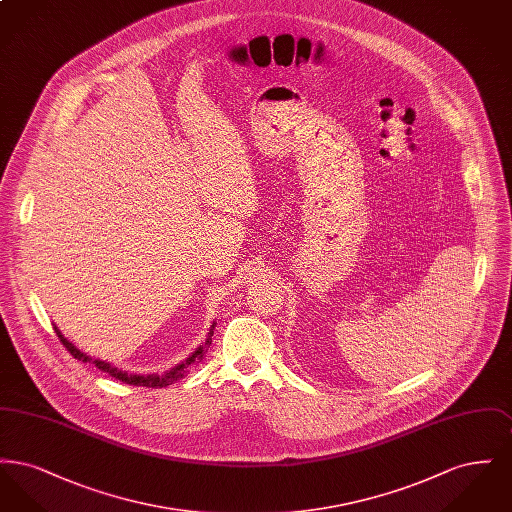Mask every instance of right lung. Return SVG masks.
Here are the masks:
<instances>
[{"mask_svg": "<svg viewBox=\"0 0 512 512\" xmlns=\"http://www.w3.org/2000/svg\"><path fill=\"white\" fill-rule=\"evenodd\" d=\"M53 330H55L57 338H59L61 343L67 347V351L73 355L74 359H78V361H82V363H92V365L98 366L99 370L107 372L109 376H113V378L121 380L124 384H130V386H142V388H155V390H157V388L171 386L172 382H176V380H180L184 374H188L195 363L203 361V357H205V353H207V347L211 345V336H213L215 324L211 326V330H209V334H207V340H205V343H203V345H199V347L195 349L194 353L186 359V363L174 366V368H171L169 372H165V374H161V376H159V374H128V372H122L119 368H115V366L109 365V363H105V361L92 359V357H88L86 353H82L80 349H76L73 343L67 340V338L59 332V328H57V326H53Z\"/></svg>", "mask_w": 512, "mask_h": 512, "instance_id": "add662e5", "label": "right lung"}]
</instances>
